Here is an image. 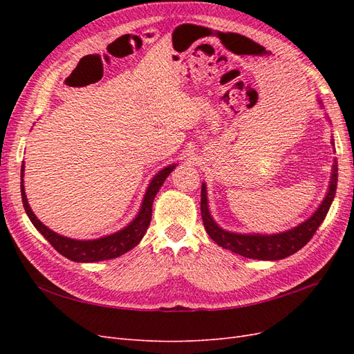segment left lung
<instances>
[{"label": "left lung", "mask_w": 354, "mask_h": 354, "mask_svg": "<svg viewBox=\"0 0 354 354\" xmlns=\"http://www.w3.org/2000/svg\"><path fill=\"white\" fill-rule=\"evenodd\" d=\"M337 180H338V165L337 160H334L332 165V177L329 190L320 203L317 211L312 217L306 220L299 226L277 234H241V233H232L227 230H223L217 226V223L212 220L209 209H208V201H207V187L202 185L201 189V216L203 226H205L207 233L209 238L217 245L223 246L224 250H229L234 254H239L246 259L254 260H282L286 257L295 254L303 246L313 238V234L319 229L320 224L325 220L329 207L335 196L337 190Z\"/></svg>", "instance_id": "8db88e82"}]
</instances>
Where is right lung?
<instances>
[{
	"label": "right lung",
	"instance_id": "1",
	"mask_svg": "<svg viewBox=\"0 0 354 354\" xmlns=\"http://www.w3.org/2000/svg\"><path fill=\"white\" fill-rule=\"evenodd\" d=\"M25 167L22 165V171H20V177L24 178V169ZM174 169V165H169L164 168L162 171L153 177V180L149 185L146 195L143 198L142 208L138 211L137 217L128 224V226L120 232H116L113 234H109V236H104L100 239H94V241H77V239H69L65 236H60L56 232L50 230L47 226H44L37 217L35 214L32 212L26 194H25V187H24V180L20 181V192H22V201H24V207L28 214L29 220L34 224L35 229L44 236L53 248H55L57 252H60L63 257L72 260V261H78V263H94V261H102V260H111L116 259L127 251H130L131 248L142 241L145 236V233L151 224L152 220V203L153 199L158 194V190L162 186L167 177L169 176L171 171Z\"/></svg>",
	"mask_w": 354,
	"mask_h": 354
}]
</instances>
